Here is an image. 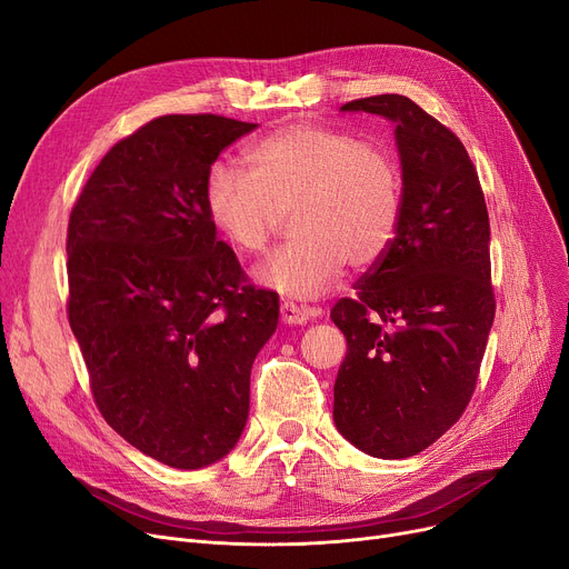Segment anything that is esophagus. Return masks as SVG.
<instances>
[{"instance_id": "obj_1", "label": "esophagus", "mask_w": 569, "mask_h": 569, "mask_svg": "<svg viewBox=\"0 0 569 569\" xmlns=\"http://www.w3.org/2000/svg\"><path fill=\"white\" fill-rule=\"evenodd\" d=\"M279 311H281V321L288 323V326H302L309 319L317 317V309L302 307V305H296V302H281Z\"/></svg>"}]
</instances>
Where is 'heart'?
<instances>
[{
  "instance_id": "obj_1",
  "label": "heart",
  "mask_w": 569,
  "mask_h": 569,
  "mask_svg": "<svg viewBox=\"0 0 569 569\" xmlns=\"http://www.w3.org/2000/svg\"><path fill=\"white\" fill-rule=\"evenodd\" d=\"M248 173L216 163L206 213L241 256H258L290 213L296 237L258 269L267 288L296 300L321 296L345 262L370 267L393 241L401 176L372 142L319 123H290L246 150Z\"/></svg>"
}]
</instances>
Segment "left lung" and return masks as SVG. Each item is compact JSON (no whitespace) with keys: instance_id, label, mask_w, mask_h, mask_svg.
Returning <instances> with one entry per match:
<instances>
[{"instance_id":"left-lung-1","label":"left lung","mask_w":569,"mask_h":569,"mask_svg":"<svg viewBox=\"0 0 569 569\" xmlns=\"http://www.w3.org/2000/svg\"><path fill=\"white\" fill-rule=\"evenodd\" d=\"M342 110L393 121L403 201L385 256L330 309L347 338L332 419L359 450L403 459L436 443L473 396L497 307L490 218L465 144L410 98Z\"/></svg>"}]
</instances>
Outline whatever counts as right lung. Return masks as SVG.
<instances>
[{
    "mask_svg": "<svg viewBox=\"0 0 569 569\" xmlns=\"http://www.w3.org/2000/svg\"><path fill=\"white\" fill-rule=\"evenodd\" d=\"M258 123L166 114L100 159L68 222V319L100 415L173 469L222 459L279 296L248 283L206 213V178Z\"/></svg>",
    "mask_w": 569,
    "mask_h": 569,
    "instance_id": "right-lung-1",
    "label": "right lung"
}]
</instances>
